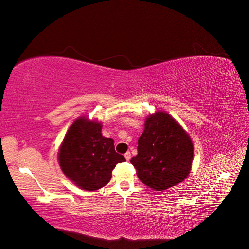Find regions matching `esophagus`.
Here are the masks:
<instances>
[{
  "label": "esophagus",
  "mask_w": 249,
  "mask_h": 249,
  "mask_svg": "<svg viewBox=\"0 0 249 249\" xmlns=\"http://www.w3.org/2000/svg\"><path fill=\"white\" fill-rule=\"evenodd\" d=\"M124 158L126 159V161H129V160L131 159V153H130V152H126V153L124 154Z\"/></svg>",
  "instance_id": "esophagus-1"
}]
</instances>
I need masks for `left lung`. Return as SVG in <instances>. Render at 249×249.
Returning a JSON list of instances; mask_svg holds the SVG:
<instances>
[{"label": "left lung", "instance_id": "8db88e82", "mask_svg": "<svg viewBox=\"0 0 249 249\" xmlns=\"http://www.w3.org/2000/svg\"><path fill=\"white\" fill-rule=\"evenodd\" d=\"M138 155L133 157L141 182L156 191L166 190L189 176L193 143L177 120L166 112H156L145 119L138 139Z\"/></svg>", "mask_w": 249, "mask_h": 249}]
</instances>
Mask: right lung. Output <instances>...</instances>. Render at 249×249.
I'll list each match as a JSON object with an SVG mask.
<instances>
[{"mask_svg": "<svg viewBox=\"0 0 249 249\" xmlns=\"http://www.w3.org/2000/svg\"><path fill=\"white\" fill-rule=\"evenodd\" d=\"M64 175L83 190L106 186L116 164L125 161L115 152L114 140L102 135V124L78 117L70 126L58 153Z\"/></svg>", "mask_w": 249, "mask_h": 249, "instance_id": "add662e5", "label": "right lung"}]
</instances>
